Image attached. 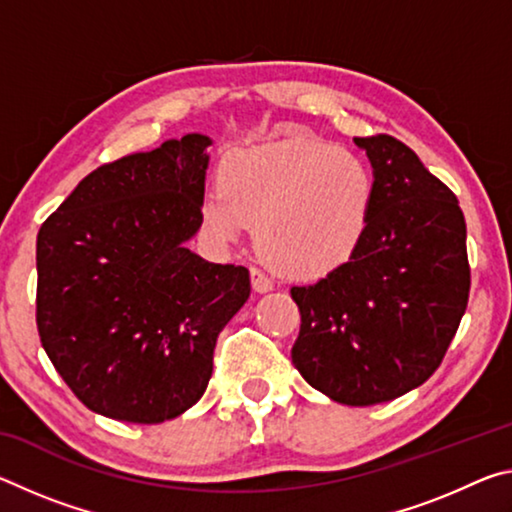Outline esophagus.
Instances as JSON below:
<instances>
[{
  "mask_svg": "<svg viewBox=\"0 0 512 512\" xmlns=\"http://www.w3.org/2000/svg\"><path fill=\"white\" fill-rule=\"evenodd\" d=\"M250 282H253V289H255L257 293H266V291L273 289L271 277L259 271V268H253V271H250Z\"/></svg>",
  "mask_w": 512,
  "mask_h": 512,
  "instance_id": "1",
  "label": "esophagus"
}]
</instances>
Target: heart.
<instances>
[{
	"instance_id": "1",
	"label": "heart",
	"mask_w": 512,
	"mask_h": 512,
	"mask_svg": "<svg viewBox=\"0 0 512 512\" xmlns=\"http://www.w3.org/2000/svg\"><path fill=\"white\" fill-rule=\"evenodd\" d=\"M375 176L361 155L305 133L239 149L221 187L201 201L205 230L235 244L257 221V244L282 273L325 275L348 262L366 237Z\"/></svg>"
}]
</instances>
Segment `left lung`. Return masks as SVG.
Wrapping results in <instances>:
<instances>
[{
    "label": "left lung",
    "mask_w": 512,
    "mask_h": 512,
    "mask_svg": "<svg viewBox=\"0 0 512 512\" xmlns=\"http://www.w3.org/2000/svg\"><path fill=\"white\" fill-rule=\"evenodd\" d=\"M375 176L366 237L348 262L293 287V366L329 400L372 406L422 386L470 296L465 219L452 189L391 135L354 137Z\"/></svg>",
    "instance_id": "obj_1"
}]
</instances>
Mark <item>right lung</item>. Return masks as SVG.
I'll return each mask as SVG.
<instances>
[{
    "instance_id": "add662e5",
    "label": "right lung",
    "mask_w": 512,
    "mask_h": 512,
    "mask_svg": "<svg viewBox=\"0 0 512 512\" xmlns=\"http://www.w3.org/2000/svg\"><path fill=\"white\" fill-rule=\"evenodd\" d=\"M212 140L189 133L94 169L42 223L36 320L58 375L90 411L158 424L201 400L248 268L187 248L201 228Z\"/></svg>"
}]
</instances>
